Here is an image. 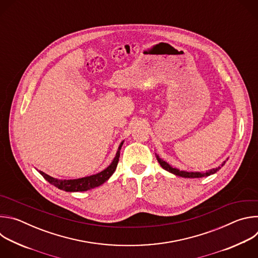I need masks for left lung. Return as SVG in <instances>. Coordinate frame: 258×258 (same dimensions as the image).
Instances as JSON below:
<instances>
[{
  "mask_svg": "<svg viewBox=\"0 0 258 258\" xmlns=\"http://www.w3.org/2000/svg\"><path fill=\"white\" fill-rule=\"evenodd\" d=\"M156 158H157V160H158V162H159V164L161 165L162 168H164L165 170H167V171H169V172H171V173H173V174H175V175L182 176V177H202V176H208V175H210V174L215 173L217 170H219L220 168H222V166H224L225 163H226V161H225L224 163H222V166H218V167H216V168L210 169V170H208V171H206V172H188V171L179 170V169H177V168H173V167L170 166L168 163H166L165 161H163L162 159H160L159 156H157V155H156Z\"/></svg>",
  "mask_w": 258,
  "mask_h": 258,
  "instance_id": "obj_1",
  "label": "left lung"
}]
</instances>
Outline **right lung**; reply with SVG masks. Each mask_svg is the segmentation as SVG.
I'll use <instances>...</instances> for the list:
<instances>
[{"instance_id": "obj_1", "label": "right lung", "mask_w": 258, "mask_h": 258, "mask_svg": "<svg viewBox=\"0 0 258 258\" xmlns=\"http://www.w3.org/2000/svg\"><path fill=\"white\" fill-rule=\"evenodd\" d=\"M122 144H123V142H121V144L119 145L118 151H117L116 156L113 159L112 163L110 164L106 169H104L103 171H101L97 174L82 177V178H77V179H58V178L48 175L47 173H45L43 171L39 170V172L44 176L45 179H47L51 183V185L57 187L60 190L66 191V192H83V191H88V190L94 189V188L102 185V183L105 182L115 171L118 160H119L120 149H121Z\"/></svg>"}]
</instances>
